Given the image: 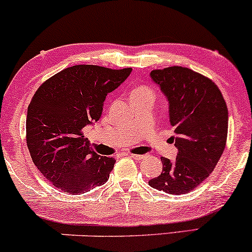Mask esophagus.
<instances>
[{
    "mask_svg": "<svg viewBox=\"0 0 252 252\" xmlns=\"http://www.w3.org/2000/svg\"><path fill=\"white\" fill-rule=\"evenodd\" d=\"M130 156H131L132 158H135V160H142V158H146L144 155H140V154H131Z\"/></svg>",
    "mask_w": 252,
    "mask_h": 252,
    "instance_id": "1",
    "label": "esophagus"
}]
</instances>
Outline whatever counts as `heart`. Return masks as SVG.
I'll return each instance as SVG.
<instances>
[{"label":"heart","mask_w":252,"mask_h":252,"mask_svg":"<svg viewBox=\"0 0 252 252\" xmlns=\"http://www.w3.org/2000/svg\"><path fill=\"white\" fill-rule=\"evenodd\" d=\"M142 97H153L154 98V91L152 89L148 88V86H137V88L132 89L131 91V100L137 99V98Z\"/></svg>","instance_id":"1"}]
</instances>
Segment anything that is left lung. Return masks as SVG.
<instances>
[{"label":"left lung","mask_w":252,"mask_h":252,"mask_svg":"<svg viewBox=\"0 0 252 252\" xmlns=\"http://www.w3.org/2000/svg\"><path fill=\"white\" fill-rule=\"evenodd\" d=\"M168 100L174 161L161 158L162 173L149 185L169 194H186L210 176L225 149L228 112L220 90L200 73L172 66L150 72Z\"/></svg>","instance_id":"8db88e82"}]
</instances>
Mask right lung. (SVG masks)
Here are the masks:
<instances>
[{
  "label": "right lung",
  "instance_id": "right-lung-1",
  "mask_svg": "<svg viewBox=\"0 0 252 252\" xmlns=\"http://www.w3.org/2000/svg\"><path fill=\"white\" fill-rule=\"evenodd\" d=\"M131 71L76 65L37 89L27 111V146L36 168L54 187L84 194L108 181L116 161L94 153L83 130L99 121L108 94Z\"/></svg>",
  "mask_w": 252,
  "mask_h": 252
}]
</instances>
